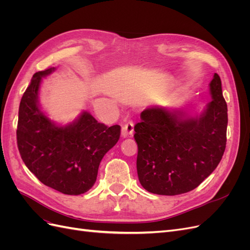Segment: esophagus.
I'll return each mask as SVG.
<instances>
[{"instance_id": "obj_1", "label": "esophagus", "mask_w": 250, "mask_h": 250, "mask_svg": "<svg viewBox=\"0 0 250 250\" xmlns=\"http://www.w3.org/2000/svg\"><path fill=\"white\" fill-rule=\"evenodd\" d=\"M133 133V122L128 121L122 128V135L123 137H131Z\"/></svg>"}]
</instances>
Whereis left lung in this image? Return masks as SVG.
<instances>
[{
    "label": "left lung",
    "instance_id": "obj_1",
    "mask_svg": "<svg viewBox=\"0 0 250 250\" xmlns=\"http://www.w3.org/2000/svg\"><path fill=\"white\" fill-rule=\"evenodd\" d=\"M213 100L199 116L184 111L147 108L134 126L137 170L150 193L174 196L197 188L220 163L226 146L228 105L221 79L209 83Z\"/></svg>",
    "mask_w": 250,
    "mask_h": 250
}]
</instances>
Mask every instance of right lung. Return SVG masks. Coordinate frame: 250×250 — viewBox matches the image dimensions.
I'll return each mask as SVG.
<instances>
[{"label": "right lung", "mask_w": 250, "mask_h": 250, "mask_svg": "<svg viewBox=\"0 0 250 250\" xmlns=\"http://www.w3.org/2000/svg\"><path fill=\"white\" fill-rule=\"evenodd\" d=\"M54 67L37 72L21 97L18 148L27 168L43 185L66 195H80L94 186L103 156L120 139L119 125L106 126L87 111L66 126H57L41 110L42 78Z\"/></svg>", "instance_id": "1"}]
</instances>
